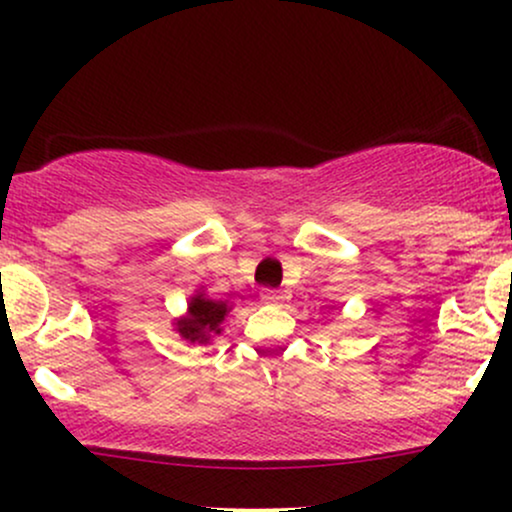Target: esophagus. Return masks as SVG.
<instances>
[{"label":"esophagus","instance_id":"obj_1","mask_svg":"<svg viewBox=\"0 0 512 512\" xmlns=\"http://www.w3.org/2000/svg\"><path fill=\"white\" fill-rule=\"evenodd\" d=\"M262 303L281 305V303H284V296H281L279 291H262Z\"/></svg>","mask_w":512,"mask_h":512}]
</instances>
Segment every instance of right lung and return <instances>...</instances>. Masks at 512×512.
Segmentation results:
<instances>
[{
	"instance_id": "obj_1",
	"label": "right lung",
	"mask_w": 512,
	"mask_h": 512,
	"mask_svg": "<svg viewBox=\"0 0 512 512\" xmlns=\"http://www.w3.org/2000/svg\"><path fill=\"white\" fill-rule=\"evenodd\" d=\"M231 310L233 305H228V301H216L207 296V291H197L190 296L185 313L175 317V332L192 344H209L223 332L221 325Z\"/></svg>"
}]
</instances>
